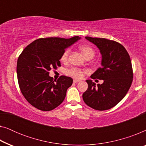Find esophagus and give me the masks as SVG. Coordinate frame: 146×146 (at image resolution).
<instances>
[{"label":"esophagus","instance_id":"1","mask_svg":"<svg viewBox=\"0 0 146 146\" xmlns=\"http://www.w3.org/2000/svg\"><path fill=\"white\" fill-rule=\"evenodd\" d=\"M73 82L74 83H78V82H80V80H78V79H74Z\"/></svg>","mask_w":146,"mask_h":146}]
</instances>
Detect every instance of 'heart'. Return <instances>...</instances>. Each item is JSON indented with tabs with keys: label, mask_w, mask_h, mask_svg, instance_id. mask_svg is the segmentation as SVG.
Returning a JSON list of instances; mask_svg holds the SVG:
<instances>
[{
	"label": "heart",
	"mask_w": 146,
	"mask_h": 146,
	"mask_svg": "<svg viewBox=\"0 0 146 146\" xmlns=\"http://www.w3.org/2000/svg\"><path fill=\"white\" fill-rule=\"evenodd\" d=\"M80 49L82 52L83 55L84 56V57L86 58L88 57H92V58L94 56L95 52L94 50L93 49V48L90 46V45H87V44H84V45H82L80 47ZM68 55H69V50L67 49L62 54L61 56L60 60L62 62H66L68 60ZM68 74L72 76L76 77V78H80L82 76L83 74V72L81 70L78 69V68H71L68 70L67 71Z\"/></svg>",
	"instance_id": "1"
}]
</instances>
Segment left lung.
<instances>
[{"instance_id": "left-lung-1", "label": "left lung", "mask_w": 146, "mask_h": 146, "mask_svg": "<svg viewBox=\"0 0 146 146\" xmlns=\"http://www.w3.org/2000/svg\"><path fill=\"white\" fill-rule=\"evenodd\" d=\"M99 49L101 67L91 75V78L103 80L102 84L87 80V90L83 94L84 102L97 110H106L115 106L129 90L133 80L130 58L121 44L106 38L86 36Z\"/></svg>"}]
</instances>
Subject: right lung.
Masks as SVG:
<instances>
[{
  "label": "right lung",
  "mask_w": 146,
  "mask_h": 146,
  "mask_svg": "<svg viewBox=\"0 0 146 146\" xmlns=\"http://www.w3.org/2000/svg\"><path fill=\"white\" fill-rule=\"evenodd\" d=\"M80 39L78 36L70 38H39L28 45L19 56L17 73L20 89L36 108L50 111L64 101L73 80L62 76L54 82L49 71L60 66L62 54Z\"/></svg>",
  "instance_id": "1"
}]
</instances>
